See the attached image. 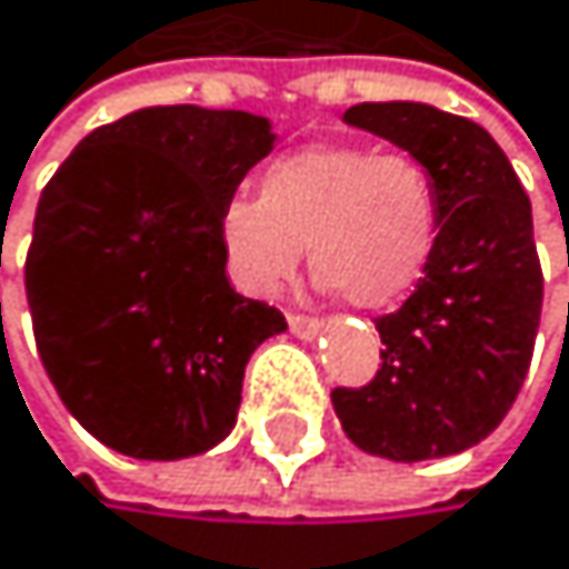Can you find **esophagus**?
<instances>
[{
	"mask_svg": "<svg viewBox=\"0 0 569 569\" xmlns=\"http://www.w3.org/2000/svg\"><path fill=\"white\" fill-rule=\"evenodd\" d=\"M290 331H293L297 338H318L321 321H318V318H307V313H290Z\"/></svg>",
	"mask_w": 569,
	"mask_h": 569,
	"instance_id": "34e87169",
	"label": "esophagus"
}]
</instances>
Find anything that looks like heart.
<instances>
[{"mask_svg":"<svg viewBox=\"0 0 569 569\" xmlns=\"http://www.w3.org/2000/svg\"><path fill=\"white\" fill-rule=\"evenodd\" d=\"M439 234V189L415 154L369 144H313L276 158L259 200L234 197L217 217L238 287L276 297L303 262L321 287L362 310L408 297Z\"/></svg>","mask_w":569,"mask_h":569,"instance_id":"b5f03b06","label":"heart"}]
</instances>
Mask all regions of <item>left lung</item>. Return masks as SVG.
<instances>
[{
    "instance_id": "left-lung-1",
    "label": "left lung",
    "mask_w": 569,
    "mask_h": 569,
    "mask_svg": "<svg viewBox=\"0 0 569 569\" xmlns=\"http://www.w3.org/2000/svg\"><path fill=\"white\" fill-rule=\"evenodd\" d=\"M346 123L415 154L439 189V234L383 338L366 387L331 390L346 436L369 456H456L495 431L526 380L542 313L532 203L490 133L428 102H359Z\"/></svg>"
}]
</instances>
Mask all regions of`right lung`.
Here are the masks:
<instances>
[{
	"mask_svg": "<svg viewBox=\"0 0 569 569\" xmlns=\"http://www.w3.org/2000/svg\"><path fill=\"white\" fill-rule=\"evenodd\" d=\"M272 144L256 113L148 107L96 127L43 186L23 269L33 338L102 446L186 459L231 436L244 366L287 318L231 287L217 217Z\"/></svg>",
	"mask_w": 569,
	"mask_h": 569,
	"instance_id": "1",
	"label": "right lung"
}]
</instances>
